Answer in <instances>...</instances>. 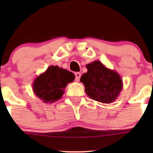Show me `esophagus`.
<instances>
[{"instance_id": "esophagus-1", "label": "esophagus", "mask_w": 153, "mask_h": 153, "mask_svg": "<svg viewBox=\"0 0 153 153\" xmlns=\"http://www.w3.org/2000/svg\"><path fill=\"white\" fill-rule=\"evenodd\" d=\"M80 76H81V74L80 73H75V78H76V81H79V79H80Z\"/></svg>"}]
</instances>
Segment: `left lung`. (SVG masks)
<instances>
[{"label":"left lung","instance_id":"obj_1","mask_svg":"<svg viewBox=\"0 0 153 153\" xmlns=\"http://www.w3.org/2000/svg\"><path fill=\"white\" fill-rule=\"evenodd\" d=\"M86 68L87 72L82 75L80 81L88 97L102 103L113 102L123 89V80L118 73L97 60L86 65Z\"/></svg>","mask_w":153,"mask_h":153}]
</instances>
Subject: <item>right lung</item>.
I'll use <instances>...</instances> for the list:
<instances>
[{"label":"right lung","instance_id":"1","mask_svg":"<svg viewBox=\"0 0 153 153\" xmlns=\"http://www.w3.org/2000/svg\"><path fill=\"white\" fill-rule=\"evenodd\" d=\"M74 79L75 76L72 72L57 66H51L34 79L33 92L44 102L52 103L61 98L63 90Z\"/></svg>","mask_w":153,"mask_h":153}]
</instances>
